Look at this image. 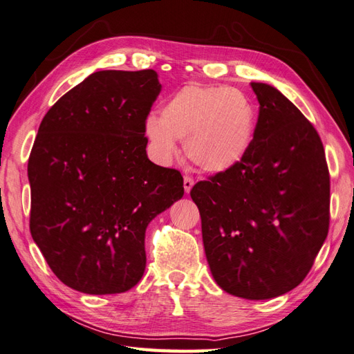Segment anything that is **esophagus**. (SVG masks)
<instances>
[{"mask_svg":"<svg viewBox=\"0 0 354 354\" xmlns=\"http://www.w3.org/2000/svg\"><path fill=\"white\" fill-rule=\"evenodd\" d=\"M194 185H195L194 178L185 176V178H183V187H185V192H186V194H190V190H192V187H194Z\"/></svg>","mask_w":354,"mask_h":354,"instance_id":"esophagus-1","label":"esophagus"}]
</instances>
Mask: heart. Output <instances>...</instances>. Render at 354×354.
<instances>
[{
  "label": "heart",
  "instance_id": "1",
  "mask_svg": "<svg viewBox=\"0 0 354 354\" xmlns=\"http://www.w3.org/2000/svg\"><path fill=\"white\" fill-rule=\"evenodd\" d=\"M257 112L248 97L220 85L189 84L164 103L160 116L149 115L145 134L160 162L185 152L198 168L220 174L238 167L251 151Z\"/></svg>",
  "mask_w": 354,
  "mask_h": 354
}]
</instances>
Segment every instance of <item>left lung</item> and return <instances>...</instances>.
<instances>
[{
	"mask_svg": "<svg viewBox=\"0 0 354 354\" xmlns=\"http://www.w3.org/2000/svg\"><path fill=\"white\" fill-rule=\"evenodd\" d=\"M260 111L254 143L233 169L190 190L211 274L234 297L269 299L304 281L329 227L324 145L297 106L251 82Z\"/></svg>",
	"mask_w": 354,
	"mask_h": 354,
	"instance_id": "8db88e82",
	"label": "left lung"
}]
</instances>
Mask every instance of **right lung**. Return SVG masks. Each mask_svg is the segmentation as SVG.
<instances>
[{
	"label": "right lung",
	"mask_w": 354,
	"mask_h": 354,
	"mask_svg": "<svg viewBox=\"0 0 354 354\" xmlns=\"http://www.w3.org/2000/svg\"><path fill=\"white\" fill-rule=\"evenodd\" d=\"M160 88L153 69L94 72L38 128L28 162L30 234L75 291L136 286L149 223L183 198L178 171L146 155L145 122Z\"/></svg>",
	"instance_id": "add662e5"
}]
</instances>
